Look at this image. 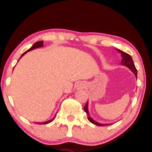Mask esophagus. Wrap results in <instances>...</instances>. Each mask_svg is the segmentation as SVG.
<instances>
[{
  "label": "esophagus",
  "mask_w": 152,
  "mask_h": 152,
  "mask_svg": "<svg viewBox=\"0 0 152 152\" xmlns=\"http://www.w3.org/2000/svg\"><path fill=\"white\" fill-rule=\"evenodd\" d=\"M84 86H85L84 83H82V82L78 83L77 85V88H84Z\"/></svg>",
  "instance_id": "1"
}]
</instances>
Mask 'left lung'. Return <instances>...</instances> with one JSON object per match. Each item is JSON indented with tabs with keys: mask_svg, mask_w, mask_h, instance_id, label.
<instances>
[{
	"mask_svg": "<svg viewBox=\"0 0 152 152\" xmlns=\"http://www.w3.org/2000/svg\"><path fill=\"white\" fill-rule=\"evenodd\" d=\"M117 50H118V51L119 52L120 54H121V56H122L121 64L122 65L126 66V67H127L128 68H129V69L132 71L133 73L135 75L136 77L137 78V69H136V66H135V65H134V61H133L132 57H131V55H129V54L124 53V52L120 50H119V49H117ZM88 105V102H87L86 104L84 106V111L86 112L87 114V118H88V120L91 122V123L94 124L97 126H105V125H109V124H111L99 123V122H96L95 120H93V118L91 117L90 115H89Z\"/></svg>",
	"mask_w": 152,
	"mask_h": 152,
	"instance_id": "8db88e82",
	"label": "left lung"
}]
</instances>
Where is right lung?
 Listing matches in <instances>:
<instances>
[{"label":"right lung","mask_w":152,"mask_h":152,"mask_svg":"<svg viewBox=\"0 0 152 152\" xmlns=\"http://www.w3.org/2000/svg\"><path fill=\"white\" fill-rule=\"evenodd\" d=\"M43 41H37V42H36V43H34V44L32 45V46L30 48V49H28V50L27 51H26L25 52V53H23L22 54V55L20 56V58H21L24 55H26V54L28 53V52H29V51H31V50H34V49H36V48H41V47H43ZM18 59V60H19ZM14 68H13V70H14ZM57 113H56V114H57ZM56 114L55 115V116H54V117L52 118L51 120H48V121H45V122H37V124H48V123H50V122H51L52 121H53L54 120H55V117H56Z\"/></svg>","instance_id":"right-lung-1"}]
</instances>
